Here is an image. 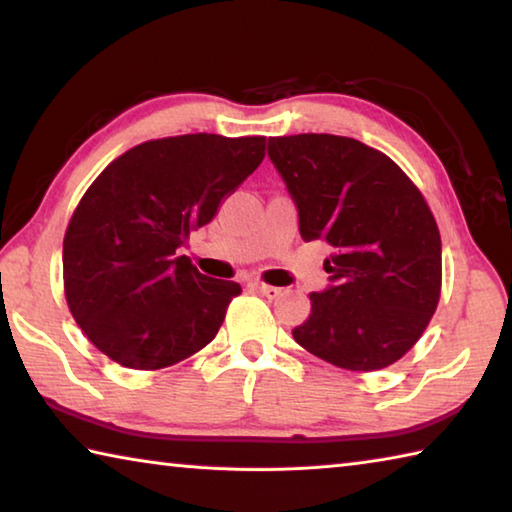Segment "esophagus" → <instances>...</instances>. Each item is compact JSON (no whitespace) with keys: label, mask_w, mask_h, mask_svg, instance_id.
<instances>
[{"label":"esophagus","mask_w":512,"mask_h":512,"mask_svg":"<svg viewBox=\"0 0 512 512\" xmlns=\"http://www.w3.org/2000/svg\"><path fill=\"white\" fill-rule=\"evenodd\" d=\"M250 287H253L257 293H262L264 298H280L282 296V289L271 287V284H264V282H250Z\"/></svg>","instance_id":"obj_1"}]
</instances>
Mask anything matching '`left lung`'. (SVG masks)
I'll use <instances>...</instances> for the list:
<instances>
[{"label":"left lung","mask_w":512,"mask_h":512,"mask_svg":"<svg viewBox=\"0 0 512 512\" xmlns=\"http://www.w3.org/2000/svg\"><path fill=\"white\" fill-rule=\"evenodd\" d=\"M298 210L300 237L325 241L327 289L293 339L332 366L370 372L402 359L438 307L443 259L436 219L397 164L359 140L268 137Z\"/></svg>","instance_id":"1"}]
</instances>
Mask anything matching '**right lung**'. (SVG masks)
I'll list each match as a JSON object with an SVG mask.
<instances>
[{
  "label": "right lung",
  "mask_w": 512,
  "mask_h": 512,
  "mask_svg": "<svg viewBox=\"0 0 512 512\" xmlns=\"http://www.w3.org/2000/svg\"><path fill=\"white\" fill-rule=\"evenodd\" d=\"M266 137L151 140L110 162L63 241L69 311L112 361L158 370L192 357L225 318L237 282L207 277L176 250L264 160Z\"/></svg>",
  "instance_id": "1"
}]
</instances>
